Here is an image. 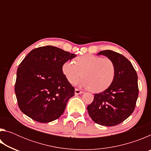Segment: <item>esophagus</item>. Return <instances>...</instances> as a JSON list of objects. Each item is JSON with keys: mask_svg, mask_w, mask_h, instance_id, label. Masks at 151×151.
<instances>
[{"mask_svg": "<svg viewBox=\"0 0 151 151\" xmlns=\"http://www.w3.org/2000/svg\"><path fill=\"white\" fill-rule=\"evenodd\" d=\"M83 92L79 91L78 89L76 88L75 90V94H76V95H77V94H83Z\"/></svg>", "mask_w": 151, "mask_h": 151, "instance_id": "1", "label": "esophagus"}]
</instances>
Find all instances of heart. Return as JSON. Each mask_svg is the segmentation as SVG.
Returning a JSON list of instances; mask_svg holds the SVG:
<instances>
[{"label": "heart", "instance_id": "heart-1", "mask_svg": "<svg viewBox=\"0 0 151 151\" xmlns=\"http://www.w3.org/2000/svg\"><path fill=\"white\" fill-rule=\"evenodd\" d=\"M62 70L71 84L76 83L82 76L80 85L90 88L94 93L105 91L113 83L116 75L115 65L109 58L93 55H85L76 58L75 63L67 60L64 63Z\"/></svg>", "mask_w": 151, "mask_h": 151}]
</instances>
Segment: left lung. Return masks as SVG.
Returning a JSON list of instances; mask_svg holds the SVG:
<instances>
[{"mask_svg":"<svg viewBox=\"0 0 151 151\" xmlns=\"http://www.w3.org/2000/svg\"><path fill=\"white\" fill-rule=\"evenodd\" d=\"M115 65L113 83L102 93L94 94V100L87 106L89 116L103 126H115L133 112L139 95L138 76L131 63L123 55L111 50L100 51Z\"/></svg>","mask_w":151,"mask_h":151,"instance_id":"obj_1","label":"left lung"}]
</instances>
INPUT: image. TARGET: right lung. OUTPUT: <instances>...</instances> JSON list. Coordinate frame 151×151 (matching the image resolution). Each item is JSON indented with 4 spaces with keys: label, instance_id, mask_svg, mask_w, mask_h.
I'll return each instance as SVG.
<instances>
[{
    "label": "right lung",
    "instance_id": "right-lung-1",
    "mask_svg": "<svg viewBox=\"0 0 151 151\" xmlns=\"http://www.w3.org/2000/svg\"><path fill=\"white\" fill-rule=\"evenodd\" d=\"M76 56L53 46L32 50L17 69L14 86L18 105L24 114L46 123L62 115L75 88L64 75V63Z\"/></svg>",
    "mask_w": 151,
    "mask_h": 151
}]
</instances>
